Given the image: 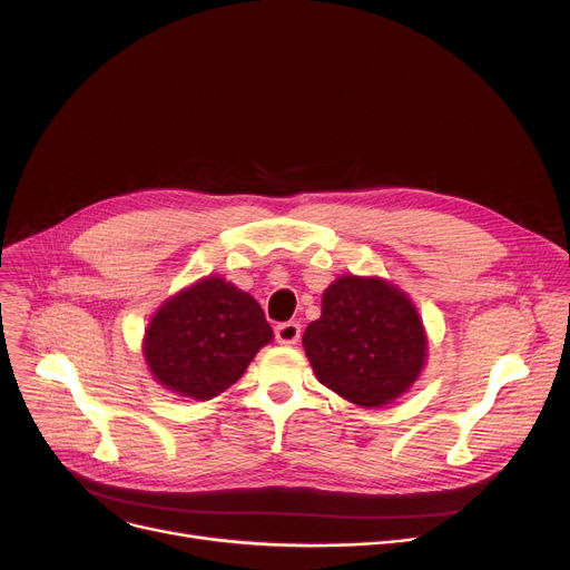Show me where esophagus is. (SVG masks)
I'll return each mask as SVG.
<instances>
[{"label":"esophagus","instance_id":"1","mask_svg":"<svg viewBox=\"0 0 570 570\" xmlns=\"http://www.w3.org/2000/svg\"><path fill=\"white\" fill-rule=\"evenodd\" d=\"M301 323L297 321H286V323H279L275 327V337L279 344H286V346H293L297 344V340H301Z\"/></svg>","mask_w":570,"mask_h":570}]
</instances>
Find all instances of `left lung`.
<instances>
[{
    "mask_svg": "<svg viewBox=\"0 0 570 570\" xmlns=\"http://www.w3.org/2000/svg\"><path fill=\"white\" fill-rule=\"evenodd\" d=\"M316 379L357 406L397 400L421 374L428 337L397 286L346 275L323 293L321 318L303 337Z\"/></svg>",
    "mask_w": 570,
    "mask_h": 570,
    "instance_id": "left-lung-1",
    "label": "left lung"
}]
</instances>
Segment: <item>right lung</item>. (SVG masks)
I'll return each mask as SVG.
<instances>
[{
  "mask_svg": "<svg viewBox=\"0 0 570 570\" xmlns=\"http://www.w3.org/2000/svg\"><path fill=\"white\" fill-rule=\"evenodd\" d=\"M273 340L254 297L222 277H205L166 301L149 321L142 353L149 372L179 397L213 400Z\"/></svg>",
  "mask_w": 570,
  "mask_h": 570,
  "instance_id": "right-lung-1",
  "label": "right lung"
}]
</instances>
